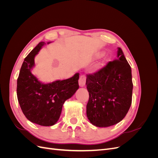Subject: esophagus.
Segmentation results:
<instances>
[{"instance_id":"34e87169","label":"esophagus","mask_w":158,"mask_h":158,"mask_svg":"<svg viewBox=\"0 0 158 158\" xmlns=\"http://www.w3.org/2000/svg\"><path fill=\"white\" fill-rule=\"evenodd\" d=\"M85 80H86V76L85 75H81L78 80L79 85L80 87H84L85 84Z\"/></svg>"}]
</instances>
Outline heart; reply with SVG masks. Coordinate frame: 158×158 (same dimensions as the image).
I'll list each match as a JSON object with an SVG mask.
<instances>
[{"instance_id":"1","label":"heart","mask_w":158,"mask_h":158,"mask_svg":"<svg viewBox=\"0 0 158 158\" xmlns=\"http://www.w3.org/2000/svg\"><path fill=\"white\" fill-rule=\"evenodd\" d=\"M104 55V52H99L98 53H97L96 55V57L97 58H100V57H102Z\"/></svg>"}]
</instances>
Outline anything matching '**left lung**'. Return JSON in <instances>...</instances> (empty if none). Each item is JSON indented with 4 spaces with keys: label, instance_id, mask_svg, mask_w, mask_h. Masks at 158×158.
Returning a JSON list of instances; mask_svg holds the SVG:
<instances>
[{
    "label": "left lung",
    "instance_id": "obj_1",
    "mask_svg": "<svg viewBox=\"0 0 158 158\" xmlns=\"http://www.w3.org/2000/svg\"><path fill=\"white\" fill-rule=\"evenodd\" d=\"M89 100L86 114L90 123L107 127L122 121L132 103L131 68L121 48L117 58L93 74L87 75Z\"/></svg>",
    "mask_w": 158,
    "mask_h": 158
}]
</instances>
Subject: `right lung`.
Returning a JSON list of instances; mask_svg holds the SVG:
<instances>
[{
    "label": "right lung",
    "instance_id": "right-lung-1",
    "mask_svg": "<svg viewBox=\"0 0 158 158\" xmlns=\"http://www.w3.org/2000/svg\"><path fill=\"white\" fill-rule=\"evenodd\" d=\"M45 44L40 42L25 58L17 80L16 90L19 104L26 117L33 123L47 127L58 121L64 102L79 88V73L66 80L49 84L40 82L31 70L35 55Z\"/></svg>",
    "mask_w": 158,
    "mask_h": 158
}]
</instances>
